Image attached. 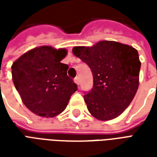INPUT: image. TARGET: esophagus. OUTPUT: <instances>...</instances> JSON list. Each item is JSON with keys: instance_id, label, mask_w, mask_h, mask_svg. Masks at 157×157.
<instances>
[{"instance_id": "obj_1", "label": "esophagus", "mask_w": 157, "mask_h": 157, "mask_svg": "<svg viewBox=\"0 0 157 157\" xmlns=\"http://www.w3.org/2000/svg\"><path fill=\"white\" fill-rule=\"evenodd\" d=\"M79 81H80V80H79V77L78 76H76V77L75 78V82L77 84V85H79Z\"/></svg>"}]
</instances>
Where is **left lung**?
<instances>
[{
  "label": "left lung",
  "instance_id": "obj_1",
  "mask_svg": "<svg viewBox=\"0 0 157 157\" xmlns=\"http://www.w3.org/2000/svg\"><path fill=\"white\" fill-rule=\"evenodd\" d=\"M72 52L92 70L93 87L84 95L90 113L102 121L117 118L138 90L141 65L138 51L128 44L102 40L91 47H74Z\"/></svg>",
  "mask_w": 157,
  "mask_h": 157
}]
</instances>
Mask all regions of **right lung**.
<instances>
[{"label": "right lung", "instance_id": "right-lung-1", "mask_svg": "<svg viewBox=\"0 0 157 157\" xmlns=\"http://www.w3.org/2000/svg\"><path fill=\"white\" fill-rule=\"evenodd\" d=\"M66 48L43 45L21 55L12 65V82L23 104L36 115L54 118L68 105L77 85L61 63Z\"/></svg>", "mask_w": 157, "mask_h": 157}]
</instances>
